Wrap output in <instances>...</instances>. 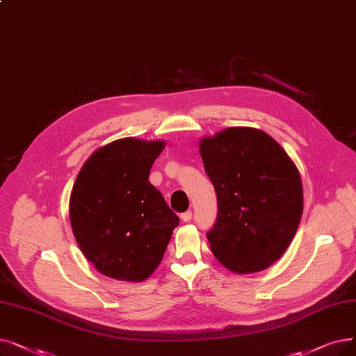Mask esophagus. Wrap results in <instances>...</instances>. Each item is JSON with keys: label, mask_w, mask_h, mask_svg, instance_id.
<instances>
[{"label": "esophagus", "mask_w": 356, "mask_h": 356, "mask_svg": "<svg viewBox=\"0 0 356 356\" xmlns=\"http://www.w3.org/2000/svg\"><path fill=\"white\" fill-rule=\"evenodd\" d=\"M192 211H186V212H183L181 215H180V218H181V221L183 222H188V221H191L192 220Z\"/></svg>", "instance_id": "esophagus-1"}]
</instances>
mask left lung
<instances>
[{
  "instance_id": "left-lung-1",
  "label": "left lung",
  "mask_w": 356,
  "mask_h": 356,
  "mask_svg": "<svg viewBox=\"0 0 356 356\" xmlns=\"http://www.w3.org/2000/svg\"><path fill=\"white\" fill-rule=\"evenodd\" d=\"M218 213L207 233L227 269L269 268L288 249L302 215L298 170L273 138L253 128H228L200 141Z\"/></svg>"
}]
</instances>
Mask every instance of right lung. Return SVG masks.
<instances>
[{
	"label": "right lung",
	"instance_id": "obj_1",
	"mask_svg": "<svg viewBox=\"0 0 356 356\" xmlns=\"http://www.w3.org/2000/svg\"><path fill=\"white\" fill-rule=\"evenodd\" d=\"M163 149V141L123 138L92 152L76 176L71 227L84 256L106 276L147 280L179 225V216L148 180Z\"/></svg>",
	"mask_w": 356,
	"mask_h": 356
}]
</instances>
